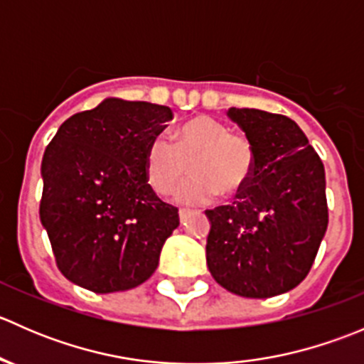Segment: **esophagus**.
Returning a JSON list of instances; mask_svg holds the SVG:
<instances>
[{
	"label": "esophagus",
	"mask_w": 364,
	"mask_h": 364,
	"mask_svg": "<svg viewBox=\"0 0 364 364\" xmlns=\"http://www.w3.org/2000/svg\"><path fill=\"white\" fill-rule=\"evenodd\" d=\"M188 216H190L188 209H179V220H181V223H185L186 220H188Z\"/></svg>",
	"instance_id": "34e87169"
}]
</instances>
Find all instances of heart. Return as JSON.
Returning <instances> with one entry per match:
<instances>
[{"label":"heart","instance_id":"obj_1","mask_svg":"<svg viewBox=\"0 0 364 364\" xmlns=\"http://www.w3.org/2000/svg\"><path fill=\"white\" fill-rule=\"evenodd\" d=\"M153 137L146 149L144 172L153 192L165 197L179 181L192 174L176 190V203L196 205L209 203L216 193L234 196L250 181L255 171V149L250 139L234 134L223 121L197 116L172 134Z\"/></svg>","mask_w":364,"mask_h":364}]
</instances>
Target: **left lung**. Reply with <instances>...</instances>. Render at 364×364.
Segmentation results:
<instances>
[{"label": "left lung", "instance_id": "obj_1", "mask_svg": "<svg viewBox=\"0 0 364 364\" xmlns=\"http://www.w3.org/2000/svg\"><path fill=\"white\" fill-rule=\"evenodd\" d=\"M255 149V171L229 205L208 209L213 278L243 297H273L310 273L328 229L324 165L291 117L229 109Z\"/></svg>", "mask_w": 364, "mask_h": 364}]
</instances>
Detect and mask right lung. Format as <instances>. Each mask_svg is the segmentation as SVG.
<instances>
[{
	"label": "right lung",
	"mask_w": 364,
	"mask_h": 364,
	"mask_svg": "<svg viewBox=\"0 0 364 364\" xmlns=\"http://www.w3.org/2000/svg\"><path fill=\"white\" fill-rule=\"evenodd\" d=\"M171 119L165 105L105 98L68 117L46 148L40 220L75 285L109 294L155 273L179 215L148 185L144 159Z\"/></svg>",
	"instance_id": "obj_1"
}]
</instances>
